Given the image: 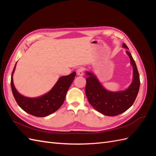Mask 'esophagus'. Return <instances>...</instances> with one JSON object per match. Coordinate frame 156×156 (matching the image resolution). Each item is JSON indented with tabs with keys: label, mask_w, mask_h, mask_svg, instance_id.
<instances>
[{
	"label": "esophagus",
	"mask_w": 156,
	"mask_h": 156,
	"mask_svg": "<svg viewBox=\"0 0 156 156\" xmlns=\"http://www.w3.org/2000/svg\"><path fill=\"white\" fill-rule=\"evenodd\" d=\"M77 75H79V76H82L84 74V70L83 68H79L77 70Z\"/></svg>",
	"instance_id": "esophagus-1"
}]
</instances>
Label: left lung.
Returning <instances> with one entry per match:
<instances>
[{"label":"left lung","mask_w":156,"mask_h":156,"mask_svg":"<svg viewBox=\"0 0 156 156\" xmlns=\"http://www.w3.org/2000/svg\"><path fill=\"white\" fill-rule=\"evenodd\" d=\"M123 48L129 49L126 44ZM126 53L130 58L133 66V81L125 90L111 92L103 88L98 79L92 73L87 72L88 75L85 93L88 102L96 111L106 116H113L125 112L133 104L140 87V78L135 60L129 52Z\"/></svg>","instance_id":"1"}]
</instances>
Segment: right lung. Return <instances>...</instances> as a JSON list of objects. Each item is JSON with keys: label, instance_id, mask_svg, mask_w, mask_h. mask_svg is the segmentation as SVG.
<instances>
[{"label": "right lung", "instance_id": "right-lung-1", "mask_svg": "<svg viewBox=\"0 0 156 156\" xmlns=\"http://www.w3.org/2000/svg\"><path fill=\"white\" fill-rule=\"evenodd\" d=\"M16 64L11 76V87L14 98L18 105L23 111L37 117H44L56 111L62 106L68 90L76 75L75 72L68 75L60 77L51 90L44 96L30 98L21 95L14 87L13 73L16 69Z\"/></svg>", "mask_w": 156, "mask_h": 156}]
</instances>
